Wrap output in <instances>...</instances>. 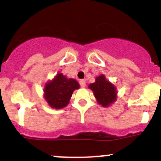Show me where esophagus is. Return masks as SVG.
<instances>
[{"mask_svg":"<svg viewBox=\"0 0 161 161\" xmlns=\"http://www.w3.org/2000/svg\"><path fill=\"white\" fill-rule=\"evenodd\" d=\"M79 83H80V86L82 88H84L86 86V80H84V79H82V80L79 81Z\"/></svg>","mask_w":161,"mask_h":161,"instance_id":"esophagus-1","label":"esophagus"}]
</instances>
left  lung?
Listing matches in <instances>:
<instances>
[{
  "label": "left lung",
  "instance_id": "8db88e82",
  "mask_svg": "<svg viewBox=\"0 0 161 161\" xmlns=\"http://www.w3.org/2000/svg\"><path fill=\"white\" fill-rule=\"evenodd\" d=\"M89 88L92 90L99 104L107 108L116 100L117 92L116 87L107 80L103 75H100L96 78L93 83L89 85Z\"/></svg>",
  "mask_w": 161,
  "mask_h": 161
}]
</instances>
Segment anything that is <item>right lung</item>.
Instances as JSON below:
<instances>
[{"label":"right lung","mask_w":161,"mask_h":161,"mask_svg":"<svg viewBox=\"0 0 161 161\" xmlns=\"http://www.w3.org/2000/svg\"><path fill=\"white\" fill-rule=\"evenodd\" d=\"M79 88V84L73 79H68L62 73L46 83L44 87V99L51 108L61 109L69 104L75 90Z\"/></svg>","instance_id":"add662e5"}]
</instances>
